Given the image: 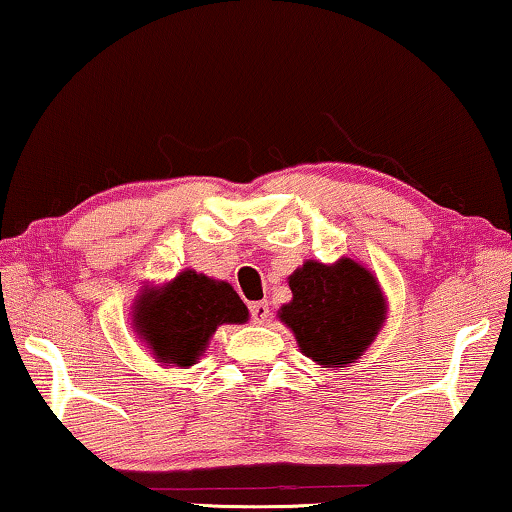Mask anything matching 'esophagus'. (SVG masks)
Here are the masks:
<instances>
[{
    "label": "esophagus",
    "mask_w": 512,
    "mask_h": 512,
    "mask_svg": "<svg viewBox=\"0 0 512 512\" xmlns=\"http://www.w3.org/2000/svg\"><path fill=\"white\" fill-rule=\"evenodd\" d=\"M250 317H253L255 324H264L266 319H269V303L257 301L250 305Z\"/></svg>",
    "instance_id": "obj_1"
}]
</instances>
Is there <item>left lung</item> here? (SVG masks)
<instances>
[{
	"instance_id": "obj_1",
	"label": "left lung",
	"mask_w": 512,
	"mask_h": 512,
	"mask_svg": "<svg viewBox=\"0 0 512 512\" xmlns=\"http://www.w3.org/2000/svg\"><path fill=\"white\" fill-rule=\"evenodd\" d=\"M294 299L280 319L294 331L301 352L326 368H347L384 324L386 305L375 276L354 259L326 266L305 262L289 276Z\"/></svg>"
}]
</instances>
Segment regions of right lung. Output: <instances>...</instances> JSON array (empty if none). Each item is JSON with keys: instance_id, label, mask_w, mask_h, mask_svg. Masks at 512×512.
I'll return each mask as SVG.
<instances>
[{"instance_id": "add662e5", "label": "right lung", "mask_w": 512, "mask_h": 512, "mask_svg": "<svg viewBox=\"0 0 512 512\" xmlns=\"http://www.w3.org/2000/svg\"><path fill=\"white\" fill-rule=\"evenodd\" d=\"M135 324L160 363L193 365L220 324H243L246 303L227 282L183 271L170 285L142 294Z\"/></svg>"}]
</instances>
